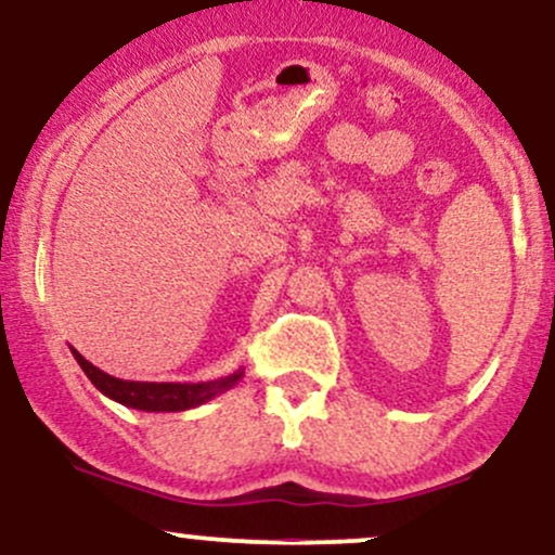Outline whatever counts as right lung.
I'll list each match as a JSON object with an SVG mask.
<instances>
[{"label": "right lung", "mask_w": 555, "mask_h": 555, "mask_svg": "<svg viewBox=\"0 0 555 555\" xmlns=\"http://www.w3.org/2000/svg\"><path fill=\"white\" fill-rule=\"evenodd\" d=\"M78 366L83 369V374L89 376V382L100 389L102 395L115 403L126 408H137V411L147 413H176V411H189V408H197L216 395L227 392L236 385V382L245 376V369H236L234 374L221 376L216 382H126L115 379V376L105 374L102 369H96L94 363H89L87 358L78 350H73Z\"/></svg>", "instance_id": "right-lung-1"}]
</instances>
